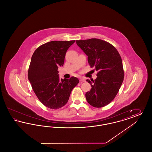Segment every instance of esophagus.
Returning <instances> with one entry per match:
<instances>
[{
    "label": "esophagus",
    "mask_w": 152,
    "mask_h": 152,
    "mask_svg": "<svg viewBox=\"0 0 152 152\" xmlns=\"http://www.w3.org/2000/svg\"><path fill=\"white\" fill-rule=\"evenodd\" d=\"M80 82H85L86 80L84 79L83 78H80Z\"/></svg>",
    "instance_id": "1"
}]
</instances>
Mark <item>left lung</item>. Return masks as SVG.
<instances>
[{
    "mask_svg": "<svg viewBox=\"0 0 152 152\" xmlns=\"http://www.w3.org/2000/svg\"><path fill=\"white\" fill-rule=\"evenodd\" d=\"M76 43L88 56L91 67H94L97 78L89 80L92 88L86 94L88 102L96 108L109 104L116 97L124 77L122 59L111 44L99 39L76 40Z\"/></svg>",
    "mask_w": 152,
    "mask_h": 152,
    "instance_id": "obj_1",
    "label": "left lung"
}]
</instances>
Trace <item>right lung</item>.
Returning <instances> with one entry per match:
<instances>
[{"label": "right lung", "mask_w": 152, "mask_h": 152, "mask_svg": "<svg viewBox=\"0 0 152 152\" xmlns=\"http://www.w3.org/2000/svg\"><path fill=\"white\" fill-rule=\"evenodd\" d=\"M75 42H48L39 47L32 56L28 79L39 100L48 108L64 106L72 90L79 83L73 76L60 79L58 74V66L63 65L66 51Z\"/></svg>", "instance_id": "1"}]
</instances>
